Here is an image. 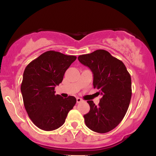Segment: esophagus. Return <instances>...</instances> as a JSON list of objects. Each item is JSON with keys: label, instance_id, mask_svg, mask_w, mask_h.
Masks as SVG:
<instances>
[{"label": "esophagus", "instance_id": "esophagus-1", "mask_svg": "<svg viewBox=\"0 0 156 156\" xmlns=\"http://www.w3.org/2000/svg\"><path fill=\"white\" fill-rule=\"evenodd\" d=\"M76 102H77V103H80V102H83V100L80 98H76Z\"/></svg>", "mask_w": 156, "mask_h": 156}]
</instances>
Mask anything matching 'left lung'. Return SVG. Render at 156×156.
<instances>
[{
  "mask_svg": "<svg viewBox=\"0 0 156 156\" xmlns=\"http://www.w3.org/2000/svg\"><path fill=\"white\" fill-rule=\"evenodd\" d=\"M82 64L93 73L94 87L102 95L98 106L88 100L89 112L84 122L91 130L107 133L116 127L125 117L131 98V78L121 60L103 49L79 56Z\"/></svg>",
  "mask_w": 156,
  "mask_h": 156,
  "instance_id": "left-lung-1",
  "label": "left lung"
}]
</instances>
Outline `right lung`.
<instances>
[{
	"label": "right lung",
	"instance_id": "right-lung-1",
	"mask_svg": "<svg viewBox=\"0 0 156 156\" xmlns=\"http://www.w3.org/2000/svg\"><path fill=\"white\" fill-rule=\"evenodd\" d=\"M76 59L74 56L48 51L25 68L20 86L24 106L33 123L42 130L53 131L61 126L76 103L75 97L63 98L54 91Z\"/></svg>",
	"mask_w": 156,
	"mask_h": 156
}]
</instances>
